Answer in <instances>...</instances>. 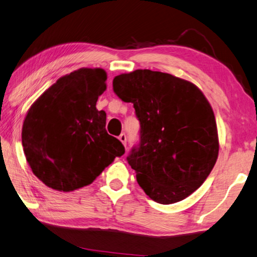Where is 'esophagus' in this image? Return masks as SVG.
I'll list each match as a JSON object with an SVG mask.
<instances>
[{"label":"esophagus","instance_id":"esophagus-1","mask_svg":"<svg viewBox=\"0 0 257 257\" xmlns=\"http://www.w3.org/2000/svg\"><path fill=\"white\" fill-rule=\"evenodd\" d=\"M118 139L121 141V144H123L124 146H126V141H127V138H126V134L125 133H121L120 136L118 137Z\"/></svg>","mask_w":257,"mask_h":257}]
</instances>
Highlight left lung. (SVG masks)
<instances>
[{"label": "left lung", "mask_w": 257, "mask_h": 257, "mask_svg": "<svg viewBox=\"0 0 257 257\" xmlns=\"http://www.w3.org/2000/svg\"><path fill=\"white\" fill-rule=\"evenodd\" d=\"M112 88L133 103L139 142L127 162L152 200L171 204L195 192L216 163L215 115L202 92L172 74L136 70L115 77Z\"/></svg>", "instance_id": "8db88e82"}]
</instances>
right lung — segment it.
Returning <instances> with one entry per match:
<instances>
[{
  "label": "right lung",
  "instance_id": "right-lung-1",
  "mask_svg": "<svg viewBox=\"0 0 257 257\" xmlns=\"http://www.w3.org/2000/svg\"><path fill=\"white\" fill-rule=\"evenodd\" d=\"M102 69H79L58 79L34 102L23 124L22 142L35 176L56 191L92 184L125 153L105 130L106 115L96 109L104 92Z\"/></svg>",
  "mask_w": 257,
  "mask_h": 257
}]
</instances>
